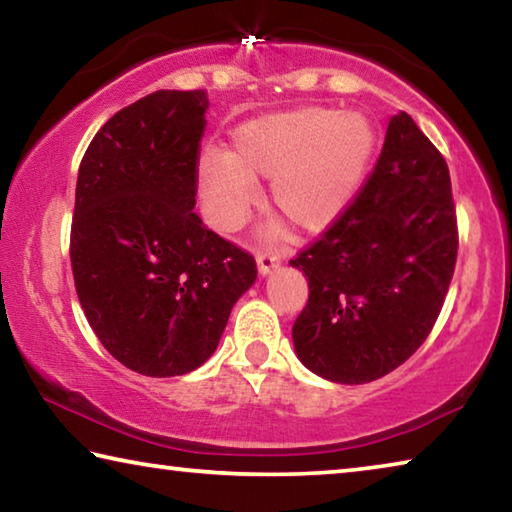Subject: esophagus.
<instances>
[{
  "label": "esophagus",
  "instance_id": "esophagus-1",
  "mask_svg": "<svg viewBox=\"0 0 512 512\" xmlns=\"http://www.w3.org/2000/svg\"><path fill=\"white\" fill-rule=\"evenodd\" d=\"M280 266V257L275 253H259L257 255V271L259 275H271Z\"/></svg>",
  "mask_w": 512,
  "mask_h": 512
}]
</instances>
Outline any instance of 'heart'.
<instances>
[{
	"instance_id": "obj_1",
	"label": "heart",
	"mask_w": 512,
	"mask_h": 512,
	"mask_svg": "<svg viewBox=\"0 0 512 512\" xmlns=\"http://www.w3.org/2000/svg\"><path fill=\"white\" fill-rule=\"evenodd\" d=\"M375 146V126L361 112L302 106L255 117L235 128L228 153L198 160L203 212L216 230H237L259 196L257 178H271L273 210L316 235L352 205Z\"/></svg>"
}]
</instances>
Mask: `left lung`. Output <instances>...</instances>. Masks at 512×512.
I'll return each mask as SVG.
<instances>
[{
  "label": "left lung",
  "mask_w": 512,
  "mask_h": 512,
  "mask_svg": "<svg viewBox=\"0 0 512 512\" xmlns=\"http://www.w3.org/2000/svg\"><path fill=\"white\" fill-rule=\"evenodd\" d=\"M456 253L447 162L400 112L361 194L289 262L309 282L293 323L298 359L336 384H368L402 366L443 309Z\"/></svg>",
  "instance_id": "8db88e82"
}]
</instances>
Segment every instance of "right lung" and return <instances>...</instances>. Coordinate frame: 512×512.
<instances>
[{"mask_svg":"<svg viewBox=\"0 0 512 512\" xmlns=\"http://www.w3.org/2000/svg\"><path fill=\"white\" fill-rule=\"evenodd\" d=\"M205 90H158L112 115L76 180L72 273L103 348L146 377L187 375L212 357L257 264L196 205Z\"/></svg>","mask_w":512,"mask_h":512,"instance_id":"1","label":"right lung"}]
</instances>
